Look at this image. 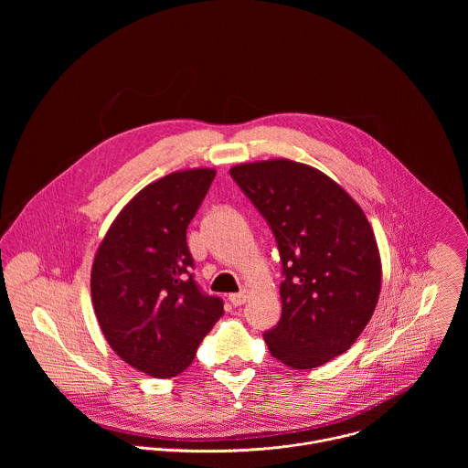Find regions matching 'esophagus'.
I'll list each match as a JSON object with an SVG mask.
<instances>
[{"label":"esophagus","mask_w":468,"mask_h":468,"mask_svg":"<svg viewBox=\"0 0 468 468\" xmlns=\"http://www.w3.org/2000/svg\"><path fill=\"white\" fill-rule=\"evenodd\" d=\"M247 299H249V293L245 290L239 292V293H230L229 295V301H230L232 306H241V304L247 303Z\"/></svg>","instance_id":"obj_1"}]
</instances>
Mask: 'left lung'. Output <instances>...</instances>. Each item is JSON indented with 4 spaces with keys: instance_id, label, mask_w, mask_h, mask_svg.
<instances>
[{
    "instance_id": "1",
    "label": "left lung",
    "mask_w": 468,
    "mask_h": 468,
    "mask_svg": "<svg viewBox=\"0 0 468 468\" xmlns=\"http://www.w3.org/2000/svg\"><path fill=\"white\" fill-rule=\"evenodd\" d=\"M230 176L279 249L282 312L263 334L268 349L293 369L319 367L353 346L378 303L373 229L353 198L310 165L279 158L236 165Z\"/></svg>"
}]
</instances>
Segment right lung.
Segmentation results:
<instances>
[{
  "instance_id": "1",
  "label": "right lung",
  "mask_w": 468,
  "mask_h": 468,
  "mask_svg": "<svg viewBox=\"0 0 468 468\" xmlns=\"http://www.w3.org/2000/svg\"><path fill=\"white\" fill-rule=\"evenodd\" d=\"M214 169L171 173L130 201L112 223L91 268V301L113 351L154 378L186 371L223 301L195 279L187 227Z\"/></svg>"
}]
</instances>
